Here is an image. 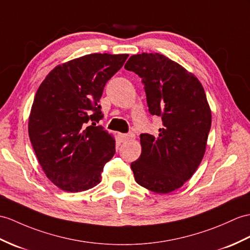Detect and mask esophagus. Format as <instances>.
<instances>
[{"label": "esophagus", "mask_w": 250, "mask_h": 250, "mask_svg": "<svg viewBox=\"0 0 250 250\" xmlns=\"http://www.w3.org/2000/svg\"><path fill=\"white\" fill-rule=\"evenodd\" d=\"M118 136L120 138V141L125 143V142L129 141V139H132L133 137H134V134H133V133H127V134H119Z\"/></svg>", "instance_id": "esophagus-1"}]
</instances>
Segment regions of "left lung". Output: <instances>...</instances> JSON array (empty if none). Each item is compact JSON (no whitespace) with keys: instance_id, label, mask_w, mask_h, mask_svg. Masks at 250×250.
I'll return each instance as SVG.
<instances>
[{"instance_id":"left-lung-1","label":"left lung","mask_w":250,"mask_h":250,"mask_svg":"<svg viewBox=\"0 0 250 250\" xmlns=\"http://www.w3.org/2000/svg\"><path fill=\"white\" fill-rule=\"evenodd\" d=\"M126 70L142 79L147 105L162 119L158 136L141 134L142 154L131 163L135 181L167 194L190 179L204 158L212 115L199 80L159 53L131 56Z\"/></svg>"}]
</instances>
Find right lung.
Segmentation results:
<instances>
[{
  "label": "right lung",
  "instance_id": "right-lung-1",
  "mask_svg": "<svg viewBox=\"0 0 250 250\" xmlns=\"http://www.w3.org/2000/svg\"><path fill=\"white\" fill-rule=\"evenodd\" d=\"M127 54L94 53L55 67L35 95L28 135L45 176L78 193L101 182L115 141L102 125L99 104L107 81Z\"/></svg>",
  "mask_w": 250,
  "mask_h": 250
}]
</instances>
